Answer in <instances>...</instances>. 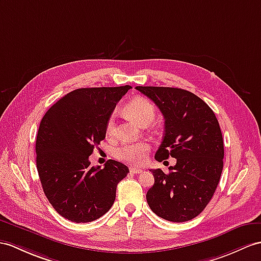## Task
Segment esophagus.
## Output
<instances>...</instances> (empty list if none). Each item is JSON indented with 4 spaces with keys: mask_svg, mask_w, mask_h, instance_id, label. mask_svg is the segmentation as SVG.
Instances as JSON below:
<instances>
[{
    "mask_svg": "<svg viewBox=\"0 0 261 261\" xmlns=\"http://www.w3.org/2000/svg\"><path fill=\"white\" fill-rule=\"evenodd\" d=\"M129 170H130V173H133V174H141L142 171H143V169L136 168V167H130Z\"/></svg>",
    "mask_w": 261,
    "mask_h": 261,
    "instance_id": "esophagus-1",
    "label": "esophagus"
}]
</instances>
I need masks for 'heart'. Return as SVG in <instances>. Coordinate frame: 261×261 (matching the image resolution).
<instances>
[{
    "label": "heart",
    "mask_w": 261,
    "mask_h": 261,
    "mask_svg": "<svg viewBox=\"0 0 261 261\" xmlns=\"http://www.w3.org/2000/svg\"><path fill=\"white\" fill-rule=\"evenodd\" d=\"M125 113L132 118H134L137 123L145 125L151 123L152 119H154L155 106L147 98L136 97L125 106ZM106 134L109 136L115 134V117H114V115H111L107 119ZM149 148V144L144 141L136 143H124L114 149L113 154L118 161L141 165L147 160Z\"/></svg>",
    "instance_id": "heart-1"
}]
</instances>
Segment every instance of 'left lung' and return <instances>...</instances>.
Listing matches in <instances>:
<instances>
[{
    "label": "left lung",
    "mask_w": 261,
    "mask_h": 261,
    "mask_svg": "<svg viewBox=\"0 0 261 261\" xmlns=\"http://www.w3.org/2000/svg\"><path fill=\"white\" fill-rule=\"evenodd\" d=\"M165 118L163 142L155 158H176L165 174L150 169L155 182L147 192L150 209L173 222L198 216L211 201L224 167V141L215 113L195 94L176 87L137 86Z\"/></svg>",
    "instance_id": "1"
}]
</instances>
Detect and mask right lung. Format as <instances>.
I'll use <instances>...</instances> for the list:
<instances>
[{
  "label": "right lung",
  "mask_w": 261,
  "mask_h": 261,
  "mask_svg": "<svg viewBox=\"0 0 261 261\" xmlns=\"http://www.w3.org/2000/svg\"><path fill=\"white\" fill-rule=\"evenodd\" d=\"M129 85L77 88L50 107L36 136V167L46 198L62 217L90 222L105 215L117 184L129 173L110 160L103 169L88 157L106 136V122Z\"/></svg>",
  "instance_id": "add662e5"
}]
</instances>
